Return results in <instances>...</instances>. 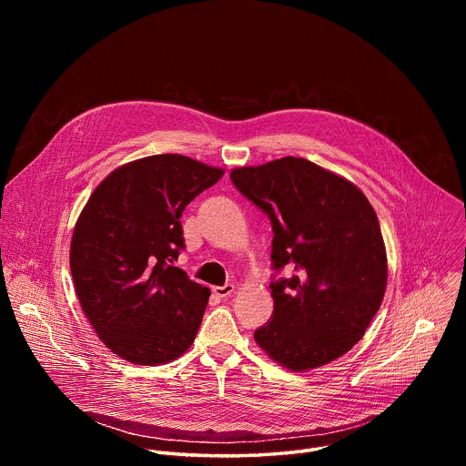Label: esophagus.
Here are the masks:
<instances>
[{
  "instance_id": "34e87169",
  "label": "esophagus",
  "mask_w": 466,
  "mask_h": 466,
  "mask_svg": "<svg viewBox=\"0 0 466 466\" xmlns=\"http://www.w3.org/2000/svg\"><path fill=\"white\" fill-rule=\"evenodd\" d=\"M212 291H214V295H218V297H221V299H225V297H230L234 291H236V286L234 284H225V286H214L212 288Z\"/></svg>"
}]
</instances>
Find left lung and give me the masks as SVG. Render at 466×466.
I'll return each mask as SVG.
<instances>
[{
	"instance_id": "obj_1",
	"label": "left lung",
	"mask_w": 466,
	"mask_h": 466,
	"mask_svg": "<svg viewBox=\"0 0 466 466\" xmlns=\"http://www.w3.org/2000/svg\"><path fill=\"white\" fill-rule=\"evenodd\" d=\"M230 178L271 219L273 268L293 271L271 284L273 319L254 331L256 345L295 372L341 358L365 336L387 288L385 243L369 198L297 157L236 167Z\"/></svg>"
}]
</instances>
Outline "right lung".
<instances>
[{
  "label": "right lung",
  "mask_w": 466,
  "mask_h": 466,
  "mask_svg": "<svg viewBox=\"0 0 466 466\" xmlns=\"http://www.w3.org/2000/svg\"><path fill=\"white\" fill-rule=\"evenodd\" d=\"M182 155H153L114 169L90 195L72 236L70 269L97 338L135 365H164L193 343L210 289L173 261L180 216L223 177Z\"/></svg>",
  "instance_id": "right-lung-1"
}]
</instances>
